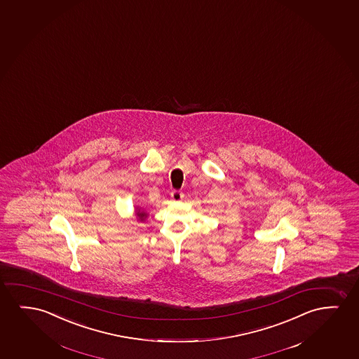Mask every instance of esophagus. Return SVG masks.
Listing matches in <instances>:
<instances>
[{
	"mask_svg": "<svg viewBox=\"0 0 359 359\" xmlns=\"http://www.w3.org/2000/svg\"><path fill=\"white\" fill-rule=\"evenodd\" d=\"M170 197H172V201H180L182 197H184V194L182 191H177V190H174L170 194Z\"/></svg>",
	"mask_w": 359,
	"mask_h": 359,
	"instance_id": "esophagus-1",
	"label": "esophagus"
}]
</instances>
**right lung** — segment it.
Wrapping results in <instances>:
<instances>
[{"label": "right lung", "instance_id": "right-lung-1", "mask_svg": "<svg viewBox=\"0 0 359 359\" xmlns=\"http://www.w3.org/2000/svg\"><path fill=\"white\" fill-rule=\"evenodd\" d=\"M137 216L140 218V221H144V218L147 217V213L146 212L140 211L137 208Z\"/></svg>", "mask_w": 359, "mask_h": 359}]
</instances>
